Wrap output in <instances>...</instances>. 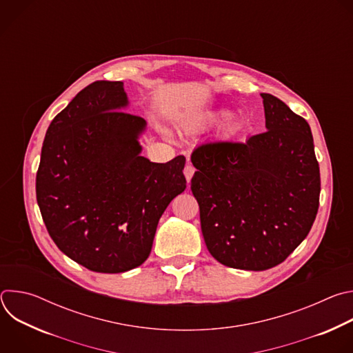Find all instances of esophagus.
I'll list each match as a JSON object with an SVG mask.
<instances>
[{
  "instance_id": "34e87169",
  "label": "esophagus",
  "mask_w": 353,
  "mask_h": 353,
  "mask_svg": "<svg viewBox=\"0 0 353 353\" xmlns=\"http://www.w3.org/2000/svg\"><path fill=\"white\" fill-rule=\"evenodd\" d=\"M194 172H195L194 166L188 162V163L185 165V168H184V176H185V179H187V183L191 181V177L194 176Z\"/></svg>"
}]
</instances>
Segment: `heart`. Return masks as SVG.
<instances>
[{
  "label": "heart",
  "mask_w": 353,
  "mask_h": 353,
  "mask_svg": "<svg viewBox=\"0 0 353 353\" xmlns=\"http://www.w3.org/2000/svg\"><path fill=\"white\" fill-rule=\"evenodd\" d=\"M226 116L225 112H210V113H205V114H199L194 119H191L188 121V128L192 130V131H199L203 130L208 125H212L215 123H218L219 120H222L223 117Z\"/></svg>",
  "instance_id": "b5f03b06"
}]
</instances>
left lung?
I'll use <instances>...</instances> for the list:
<instances>
[{
  "label": "left lung",
  "mask_w": 353,
  "mask_h": 353,
  "mask_svg": "<svg viewBox=\"0 0 353 353\" xmlns=\"http://www.w3.org/2000/svg\"><path fill=\"white\" fill-rule=\"evenodd\" d=\"M268 131L194 149L191 191L201 230L221 264L264 271L306 239L319 211L320 168L309 123L261 93Z\"/></svg>",
  "instance_id": "1"
}]
</instances>
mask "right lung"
<instances>
[{
  "instance_id": "1",
  "label": "right lung",
  "mask_w": 353,
  "mask_h": 353,
  "mask_svg": "<svg viewBox=\"0 0 353 353\" xmlns=\"http://www.w3.org/2000/svg\"><path fill=\"white\" fill-rule=\"evenodd\" d=\"M120 81L82 89L50 124L36 174V196L53 241L85 268L119 274L152 250L159 219L185 190L184 157H141L142 117L125 113Z\"/></svg>"
}]
</instances>
